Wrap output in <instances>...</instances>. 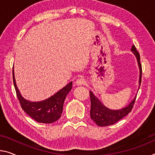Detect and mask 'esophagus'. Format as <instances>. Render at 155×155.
<instances>
[{
  "mask_svg": "<svg viewBox=\"0 0 155 155\" xmlns=\"http://www.w3.org/2000/svg\"><path fill=\"white\" fill-rule=\"evenodd\" d=\"M76 83H77V85H85V83H86V81H85V79H84L83 78H79L77 80V82H76Z\"/></svg>",
  "mask_w": 155,
  "mask_h": 155,
  "instance_id": "obj_1",
  "label": "esophagus"
}]
</instances>
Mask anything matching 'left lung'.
Returning a JSON list of instances; mask_svg holds the SVG:
<instances>
[{"mask_svg":"<svg viewBox=\"0 0 155 155\" xmlns=\"http://www.w3.org/2000/svg\"><path fill=\"white\" fill-rule=\"evenodd\" d=\"M131 50L132 51L135 56H137V61L140 69V79L139 83L141 85V75H142V67L141 64L140 63V54L137 50L136 47L132 45ZM90 98L91 102V107H90V117L97 126H108L114 124L115 123L119 121V120L123 119L124 117L129 114L132 111L133 108L135 100L132 101V102L128 106H127L125 108L119 110H112L107 107H105L104 105L101 104V102L94 97V95L92 94V92H90Z\"/></svg>","mask_w":155,"mask_h":155,"instance_id":"8db88e82","label":"left lung"}]
</instances>
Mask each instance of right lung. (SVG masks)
Instances as JSON below:
<instances>
[{
    "mask_svg": "<svg viewBox=\"0 0 155 155\" xmlns=\"http://www.w3.org/2000/svg\"><path fill=\"white\" fill-rule=\"evenodd\" d=\"M12 73H13V82L16 96L22 109L29 117L38 123L51 124L57 121L62 114L64 101L66 96L72 89V83H69L48 99L40 102H30L24 99L21 96L16 87L14 72H12Z\"/></svg>",
    "mask_w": 155,
    "mask_h": 155,
    "instance_id": "1",
    "label": "right lung"
}]
</instances>
